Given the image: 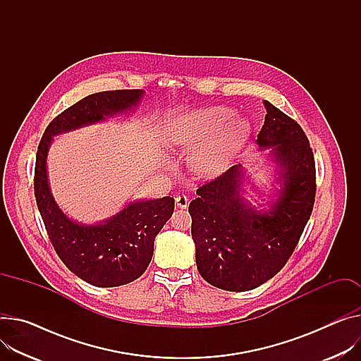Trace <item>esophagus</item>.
<instances>
[{
	"label": "esophagus",
	"instance_id": "obj_1",
	"mask_svg": "<svg viewBox=\"0 0 361 361\" xmlns=\"http://www.w3.org/2000/svg\"><path fill=\"white\" fill-rule=\"evenodd\" d=\"M175 204H176L178 208L185 209V208H188V205H189V200H188L186 195H176V197H175Z\"/></svg>",
	"mask_w": 361,
	"mask_h": 361
}]
</instances>
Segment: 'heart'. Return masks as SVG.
I'll list each match as a JSON object with an SVG mask.
<instances>
[{"instance_id": "heart-1", "label": "heart", "mask_w": 361, "mask_h": 361, "mask_svg": "<svg viewBox=\"0 0 361 361\" xmlns=\"http://www.w3.org/2000/svg\"><path fill=\"white\" fill-rule=\"evenodd\" d=\"M233 116L234 111L228 106L205 108L193 114L176 134V142L182 146L197 147L207 143L193 154V166L198 172H218L245 142L250 126L243 118L231 119Z\"/></svg>"}]
</instances>
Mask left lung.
<instances>
[{"mask_svg": "<svg viewBox=\"0 0 361 361\" xmlns=\"http://www.w3.org/2000/svg\"><path fill=\"white\" fill-rule=\"evenodd\" d=\"M264 124L257 134L262 149L271 147L281 166L282 189L267 211L241 195L243 169L233 166L201 185L189 204L197 267L215 288L252 290L279 273L312 214L317 172L314 152L302 127L264 101Z\"/></svg>", "mask_w": 361, "mask_h": 361, "instance_id": "left-lung-1", "label": "left lung"}]
</instances>
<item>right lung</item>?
I'll return each mask as SVG.
<instances>
[{"label": "right lung", "mask_w": 361, "mask_h": 361, "mask_svg": "<svg viewBox=\"0 0 361 361\" xmlns=\"http://www.w3.org/2000/svg\"><path fill=\"white\" fill-rule=\"evenodd\" d=\"M143 94V90H118L85 97L51 120L37 147L35 197L50 243L72 273L99 288L127 285L146 271L154 238L172 216L175 201L171 197L135 201L104 223L78 224L51 197L46 171L47 152L53 135L126 113Z\"/></svg>", "instance_id": "obj_1"}]
</instances>
